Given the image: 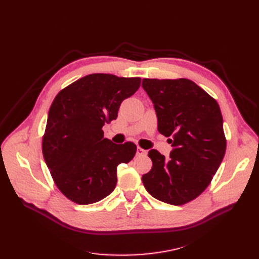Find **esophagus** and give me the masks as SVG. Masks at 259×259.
Instances as JSON below:
<instances>
[{
	"instance_id": "obj_1",
	"label": "esophagus",
	"mask_w": 259,
	"mask_h": 259,
	"mask_svg": "<svg viewBox=\"0 0 259 259\" xmlns=\"http://www.w3.org/2000/svg\"><path fill=\"white\" fill-rule=\"evenodd\" d=\"M137 154H138V155H141V156H146V155H147V151L144 150V149H142L141 147H138V149H137Z\"/></svg>"
}]
</instances>
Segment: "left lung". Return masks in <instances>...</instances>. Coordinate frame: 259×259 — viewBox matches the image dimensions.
Instances as JSON below:
<instances>
[{"label": "left lung", "instance_id": "8db88e82", "mask_svg": "<svg viewBox=\"0 0 259 259\" xmlns=\"http://www.w3.org/2000/svg\"><path fill=\"white\" fill-rule=\"evenodd\" d=\"M157 116V130L170 138L166 160L155 149L148 152L152 168L142 181L156 199L181 206L210 185L225 156L227 140L217 102L188 78H143Z\"/></svg>", "mask_w": 259, "mask_h": 259}]
</instances>
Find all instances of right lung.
I'll list each match as a JSON object with an SVG mask.
<instances>
[{"label": "right lung", "mask_w": 259, "mask_h": 259, "mask_svg": "<svg viewBox=\"0 0 259 259\" xmlns=\"http://www.w3.org/2000/svg\"><path fill=\"white\" fill-rule=\"evenodd\" d=\"M141 86V77L93 73L63 88L49 112L42 151L54 184L78 205L110 194L117 166L137 153L132 142L114 144L104 138L103 126L116 119L121 102Z\"/></svg>", "instance_id": "right-lung-1"}]
</instances>
